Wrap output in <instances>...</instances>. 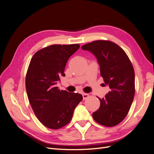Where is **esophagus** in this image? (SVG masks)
<instances>
[{"label": "esophagus", "mask_w": 154, "mask_h": 154, "mask_svg": "<svg viewBox=\"0 0 154 154\" xmlns=\"http://www.w3.org/2000/svg\"><path fill=\"white\" fill-rule=\"evenodd\" d=\"M82 96H83V100H86L87 97L89 96V95L87 94V93H83V94H82Z\"/></svg>", "instance_id": "34e87169"}]
</instances>
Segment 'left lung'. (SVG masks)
Instances as JSON below:
<instances>
[{"label":"left lung","instance_id":"obj_1","mask_svg":"<svg viewBox=\"0 0 154 154\" xmlns=\"http://www.w3.org/2000/svg\"><path fill=\"white\" fill-rule=\"evenodd\" d=\"M97 58L101 76L110 91L100 98V106L92 114L97 123L114 127L127 116L135 94V74L127 54L118 45L109 40H96L83 45Z\"/></svg>","mask_w":154,"mask_h":154}]
</instances>
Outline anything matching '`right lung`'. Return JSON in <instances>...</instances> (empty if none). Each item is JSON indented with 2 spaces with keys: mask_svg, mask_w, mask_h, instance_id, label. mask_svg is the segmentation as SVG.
Returning <instances> with one entry per match:
<instances>
[{
  "mask_svg": "<svg viewBox=\"0 0 154 154\" xmlns=\"http://www.w3.org/2000/svg\"><path fill=\"white\" fill-rule=\"evenodd\" d=\"M79 48L78 44L51 45L37 51L31 60L26 77L27 97L36 118L49 128L67 125L83 100L80 94L56 87L60 76L66 75L67 60Z\"/></svg>",
  "mask_w": 154,
  "mask_h": 154,
  "instance_id": "right-lung-1",
  "label": "right lung"
}]
</instances>
